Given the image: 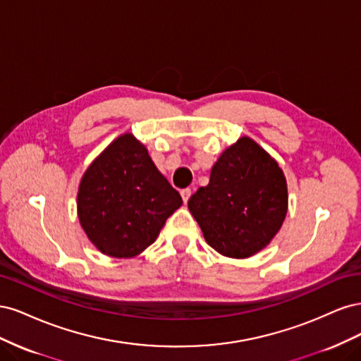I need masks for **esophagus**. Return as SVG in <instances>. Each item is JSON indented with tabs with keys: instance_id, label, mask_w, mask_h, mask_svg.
<instances>
[{
	"instance_id": "obj_1",
	"label": "esophagus",
	"mask_w": 361,
	"mask_h": 361,
	"mask_svg": "<svg viewBox=\"0 0 361 361\" xmlns=\"http://www.w3.org/2000/svg\"><path fill=\"white\" fill-rule=\"evenodd\" d=\"M191 188H185V190H182L180 191V195H182V200H183V203H188V200H190V197H191Z\"/></svg>"
}]
</instances>
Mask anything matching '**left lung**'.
<instances>
[{
  "label": "left lung",
  "mask_w": 361,
  "mask_h": 361,
  "mask_svg": "<svg viewBox=\"0 0 361 361\" xmlns=\"http://www.w3.org/2000/svg\"><path fill=\"white\" fill-rule=\"evenodd\" d=\"M188 207L207 244L245 259L264 250L285 221L286 178L268 152L243 137L218 158L209 183L191 195Z\"/></svg>",
  "instance_id": "8db88e82"
}]
</instances>
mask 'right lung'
I'll return each mask as SVG.
<instances>
[{
  "mask_svg": "<svg viewBox=\"0 0 361 361\" xmlns=\"http://www.w3.org/2000/svg\"><path fill=\"white\" fill-rule=\"evenodd\" d=\"M78 218L104 255L128 259L155 243L182 197L133 134L117 137L85 170Z\"/></svg>",
  "mask_w": 361,
  "mask_h": 361,
  "instance_id": "obj_1",
  "label": "right lung"
}]
</instances>
